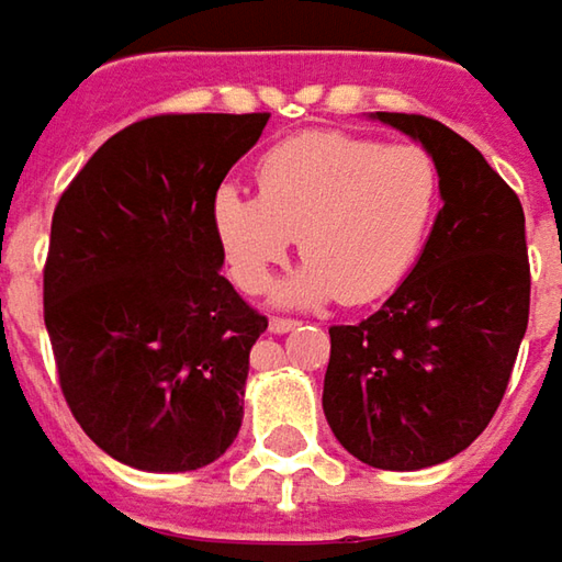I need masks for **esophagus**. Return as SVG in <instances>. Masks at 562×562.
<instances>
[{
	"mask_svg": "<svg viewBox=\"0 0 562 562\" xmlns=\"http://www.w3.org/2000/svg\"><path fill=\"white\" fill-rule=\"evenodd\" d=\"M293 328H296V322H293V318H281V315L269 318L271 335H288V331H293Z\"/></svg>",
	"mask_w": 562,
	"mask_h": 562,
	"instance_id": "1",
	"label": "esophagus"
}]
</instances>
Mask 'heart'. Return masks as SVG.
I'll return each instance as SVG.
<instances>
[{
  "instance_id": "b5f03b06",
  "label": "heart",
  "mask_w": 562,
  "mask_h": 562,
  "mask_svg": "<svg viewBox=\"0 0 562 562\" xmlns=\"http://www.w3.org/2000/svg\"><path fill=\"white\" fill-rule=\"evenodd\" d=\"M259 196L222 184L212 225L237 284L266 291L300 237L310 259L278 288L288 306L381 300L416 269L441 209V168L416 143L310 131L271 146L256 168Z\"/></svg>"
}]
</instances>
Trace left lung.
<instances>
[{
	"mask_svg": "<svg viewBox=\"0 0 562 562\" xmlns=\"http://www.w3.org/2000/svg\"><path fill=\"white\" fill-rule=\"evenodd\" d=\"M372 119L422 143L441 168V212L416 269L359 325H335L322 409L357 460L416 472L457 457L497 413L529 325L519 196L441 121Z\"/></svg>",
	"mask_w": 562,
	"mask_h": 562,
	"instance_id": "1",
	"label": "left lung"
}]
</instances>
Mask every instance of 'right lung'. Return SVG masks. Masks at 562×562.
<instances>
[{
  "label": "right lung",
  "mask_w": 562,
  "mask_h": 562,
  "mask_svg": "<svg viewBox=\"0 0 562 562\" xmlns=\"http://www.w3.org/2000/svg\"><path fill=\"white\" fill-rule=\"evenodd\" d=\"M269 124L156 115L99 146L61 193L43 269L58 384L112 460L190 472L244 422L249 350L269 318L222 266L212 196Z\"/></svg>",
  "instance_id": "1"
}]
</instances>
